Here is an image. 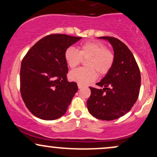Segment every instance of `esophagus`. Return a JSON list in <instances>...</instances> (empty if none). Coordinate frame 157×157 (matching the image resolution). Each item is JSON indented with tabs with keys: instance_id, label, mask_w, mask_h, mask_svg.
I'll return each mask as SVG.
<instances>
[{
	"instance_id": "1",
	"label": "esophagus",
	"mask_w": 157,
	"mask_h": 157,
	"mask_svg": "<svg viewBox=\"0 0 157 157\" xmlns=\"http://www.w3.org/2000/svg\"><path fill=\"white\" fill-rule=\"evenodd\" d=\"M77 86H78L79 89H82V87H84V85L80 84V83H77Z\"/></svg>"
}]
</instances>
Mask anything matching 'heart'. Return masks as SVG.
Instances as JSON below:
<instances>
[{"label": "heart", "mask_w": 157, "mask_h": 157, "mask_svg": "<svg viewBox=\"0 0 157 157\" xmlns=\"http://www.w3.org/2000/svg\"><path fill=\"white\" fill-rule=\"evenodd\" d=\"M65 59L71 68L77 67L82 59H89L86 61L88 68H79L68 75L71 80L88 84L97 79L96 71L100 75H105L109 71L113 63V55L104 44L93 41L82 44L79 51L73 47L68 48L65 52Z\"/></svg>", "instance_id": "1"}]
</instances>
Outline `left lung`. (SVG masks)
<instances>
[{
	"instance_id": "1",
	"label": "left lung",
	"mask_w": 157,
	"mask_h": 157,
	"mask_svg": "<svg viewBox=\"0 0 157 157\" xmlns=\"http://www.w3.org/2000/svg\"><path fill=\"white\" fill-rule=\"evenodd\" d=\"M109 41L113 50V63L107 74L97 85L90 87L91 94L87 101L89 113L99 120L120 118L131 109L140 94L141 76L134 55L120 40L100 37Z\"/></svg>"
}]
</instances>
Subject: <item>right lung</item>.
<instances>
[{
  "mask_svg": "<svg viewBox=\"0 0 157 157\" xmlns=\"http://www.w3.org/2000/svg\"><path fill=\"white\" fill-rule=\"evenodd\" d=\"M81 38L62 34L48 35L36 43L23 59L21 97L37 117L54 120L66 113L78 87L66 78L65 52Z\"/></svg>",
  "mask_w": 157,
  "mask_h": 157,
  "instance_id": "add662e5",
  "label": "right lung"
}]
</instances>
